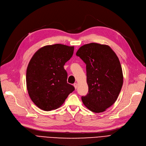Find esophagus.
<instances>
[{"label":"esophagus","instance_id":"34e87169","mask_svg":"<svg viewBox=\"0 0 146 146\" xmlns=\"http://www.w3.org/2000/svg\"><path fill=\"white\" fill-rule=\"evenodd\" d=\"M73 86H74V88L76 89H77V88H78V83H74V84H73Z\"/></svg>","mask_w":146,"mask_h":146}]
</instances>
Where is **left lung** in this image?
<instances>
[{"instance_id":"1","label":"left lung","mask_w":146,"mask_h":146,"mask_svg":"<svg viewBox=\"0 0 146 146\" xmlns=\"http://www.w3.org/2000/svg\"><path fill=\"white\" fill-rule=\"evenodd\" d=\"M86 64L88 94L82 96L85 106L102 112L117 101L123 84V74L116 54L107 45L90 43L76 52Z\"/></svg>"}]
</instances>
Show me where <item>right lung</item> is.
<instances>
[{
	"label": "right lung",
	"instance_id": "1",
	"mask_svg": "<svg viewBox=\"0 0 146 146\" xmlns=\"http://www.w3.org/2000/svg\"><path fill=\"white\" fill-rule=\"evenodd\" d=\"M73 46L56 44L38 50L27 69L28 92L32 101L42 110H56L62 105L74 88L67 82L64 66L72 57Z\"/></svg>",
	"mask_w": 146,
	"mask_h": 146
}]
</instances>
